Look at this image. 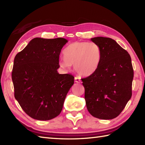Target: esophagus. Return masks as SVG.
<instances>
[{
  "mask_svg": "<svg viewBox=\"0 0 145 145\" xmlns=\"http://www.w3.org/2000/svg\"><path fill=\"white\" fill-rule=\"evenodd\" d=\"M75 81L76 83H80V82H81V79H80V78L78 77V76H75Z\"/></svg>",
  "mask_w": 145,
  "mask_h": 145,
  "instance_id": "esophagus-1",
  "label": "esophagus"
}]
</instances>
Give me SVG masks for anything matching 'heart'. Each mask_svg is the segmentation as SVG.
Wrapping results in <instances>:
<instances>
[{"label":"heart","instance_id":"heart-1","mask_svg":"<svg viewBox=\"0 0 145 145\" xmlns=\"http://www.w3.org/2000/svg\"><path fill=\"white\" fill-rule=\"evenodd\" d=\"M65 58L60 61L63 69H69L74 65L80 75L88 76L95 72L101 57L100 46L95 42H76L69 45L64 51Z\"/></svg>","mask_w":145,"mask_h":145}]
</instances>
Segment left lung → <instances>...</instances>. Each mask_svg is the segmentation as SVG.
Wrapping results in <instances>:
<instances>
[{
    "label": "left lung",
    "instance_id": "8db88e82",
    "mask_svg": "<svg viewBox=\"0 0 145 145\" xmlns=\"http://www.w3.org/2000/svg\"><path fill=\"white\" fill-rule=\"evenodd\" d=\"M91 40L100 46L101 57L95 72L82 78L86 105L95 118L111 120L121 113L131 97V57L112 39L98 37Z\"/></svg>",
    "mask_w": 145,
    "mask_h": 145
}]
</instances>
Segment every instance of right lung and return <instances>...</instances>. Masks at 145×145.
Listing matches in <instances>:
<instances>
[{
	"label": "right lung",
	"instance_id": "obj_1",
	"mask_svg": "<svg viewBox=\"0 0 145 145\" xmlns=\"http://www.w3.org/2000/svg\"><path fill=\"white\" fill-rule=\"evenodd\" d=\"M63 38H35L15 55L12 72L14 97L29 116L49 120L61 112L72 74H59V56L67 42Z\"/></svg>",
	"mask_w": 145,
	"mask_h": 145
}]
</instances>
